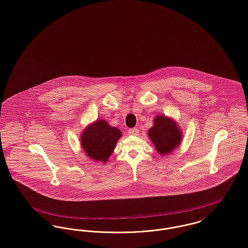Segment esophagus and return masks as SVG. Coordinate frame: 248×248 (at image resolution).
<instances>
[{"instance_id":"1","label":"esophagus","mask_w":248,"mask_h":248,"mask_svg":"<svg viewBox=\"0 0 248 248\" xmlns=\"http://www.w3.org/2000/svg\"><path fill=\"white\" fill-rule=\"evenodd\" d=\"M129 135H132V136H138L139 135V129L136 127V128H131V129H129Z\"/></svg>"}]
</instances>
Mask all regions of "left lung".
<instances>
[{
	"label": "left lung",
	"mask_w": 248,
	"mask_h": 248,
	"mask_svg": "<svg viewBox=\"0 0 248 248\" xmlns=\"http://www.w3.org/2000/svg\"><path fill=\"white\" fill-rule=\"evenodd\" d=\"M155 149L162 155H169L181 146L183 131L171 117L159 114L155 116L154 124L148 131Z\"/></svg>",
	"instance_id": "left-lung-1"
}]
</instances>
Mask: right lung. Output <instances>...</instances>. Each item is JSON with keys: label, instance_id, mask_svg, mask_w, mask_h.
Returning a JSON list of instances; mask_svg holds the SVG:
<instances>
[{"label": "right lung", "instance_id": "right-lung-1", "mask_svg": "<svg viewBox=\"0 0 248 248\" xmlns=\"http://www.w3.org/2000/svg\"><path fill=\"white\" fill-rule=\"evenodd\" d=\"M122 131L104 119L87 125L80 135V147L92 160L106 164L113 153Z\"/></svg>", "mask_w": 248, "mask_h": 248}]
</instances>
